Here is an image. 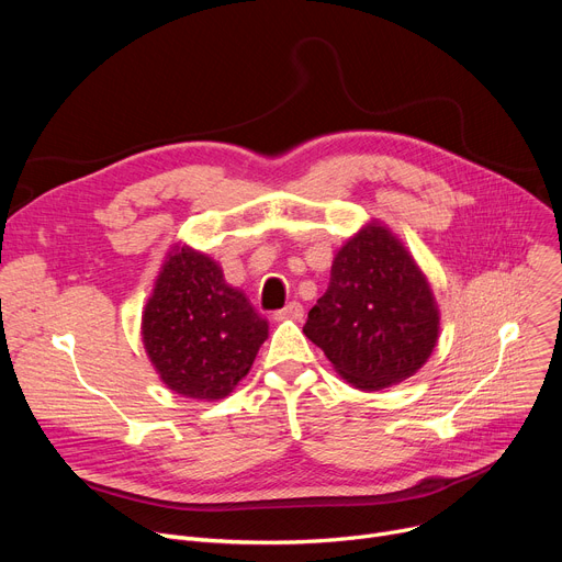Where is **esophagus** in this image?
<instances>
[{
	"label": "esophagus",
	"instance_id": "1",
	"mask_svg": "<svg viewBox=\"0 0 562 562\" xmlns=\"http://www.w3.org/2000/svg\"><path fill=\"white\" fill-rule=\"evenodd\" d=\"M303 305L301 303H289L284 310H280V312H276V321H301L303 318Z\"/></svg>",
	"mask_w": 562,
	"mask_h": 562
}]
</instances>
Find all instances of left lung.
<instances>
[{"label": "left lung", "mask_w": 562, "mask_h": 562, "mask_svg": "<svg viewBox=\"0 0 562 562\" xmlns=\"http://www.w3.org/2000/svg\"><path fill=\"white\" fill-rule=\"evenodd\" d=\"M303 333L350 387L380 392L428 362L439 339V305L417 259L371 218L335 252L330 286Z\"/></svg>", "instance_id": "8db88e82"}]
</instances>
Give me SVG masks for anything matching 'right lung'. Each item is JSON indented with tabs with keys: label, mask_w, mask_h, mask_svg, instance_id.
I'll return each instance as SVG.
<instances>
[{
	"label": "right lung",
	"mask_w": 562,
	"mask_h": 562,
	"mask_svg": "<svg viewBox=\"0 0 562 562\" xmlns=\"http://www.w3.org/2000/svg\"><path fill=\"white\" fill-rule=\"evenodd\" d=\"M140 337L164 385L193 401H221L248 375L269 321L225 282L221 263L172 244L140 316Z\"/></svg>",
	"instance_id": "right-lung-1"
}]
</instances>
